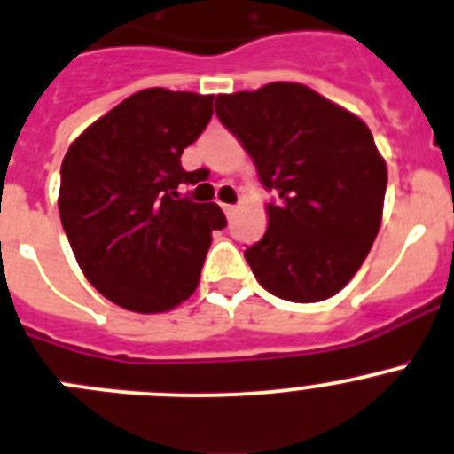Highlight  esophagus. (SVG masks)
I'll return each mask as SVG.
<instances>
[{"label": "esophagus", "instance_id": "esophagus-1", "mask_svg": "<svg viewBox=\"0 0 454 454\" xmlns=\"http://www.w3.org/2000/svg\"><path fill=\"white\" fill-rule=\"evenodd\" d=\"M222 210H223V213H226V217H232V215H235V210H237V206L222 204Z\"/></svg>", "mask_w": 454, "mask_h": 454}]
</instances>
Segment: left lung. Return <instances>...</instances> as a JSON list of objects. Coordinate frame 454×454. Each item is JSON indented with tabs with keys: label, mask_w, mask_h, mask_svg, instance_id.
Instances as JSON below:
<instances>
[{
	"label": "left lung",
	"mask_w": 454,
	"mask_h": 454,
	"mask_svg": "<svg viewBox=\"0 0 454 454\" xmlns=\"http://www.w3.org/2000/svg\"><path fill=\"white\" fill-rule=\"evenodd\" d=\"M217 117L277 195L268 228L244 250L259 284L312 303L344 288L381 226L386 161L359 117L301 83L217 95Z\"/></svg>",
	"instance_id": "1"
}]
</instances>
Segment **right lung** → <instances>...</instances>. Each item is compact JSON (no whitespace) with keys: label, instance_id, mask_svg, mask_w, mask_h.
Segmentation results:
<instances>
[{"label":"right lung","instance_id":"right-lung-1","mask_svg":"<svg viewBox=\"0 0 454 454\" xmlns=\"http://www.w3.org/2000/svg\"><path fill=\"white\" fill-rule=\"evenodd\" d=\"M213 117V95L146 88L88 126L61 161L59 217L86 279L117 306L164 312L197 288L210 232L226 226L213 201L179 197L201 170L184 148Z\"/></svg>","mask_w":454,"mask_h":454}]
</instances>
